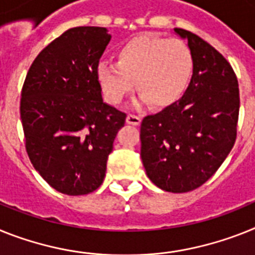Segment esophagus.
I'll return each mask as SVG.
<instances>
[{
  "label": "esophagus",
  "instance_id": "1",
  "mask_svg": "<svg viewBox=\"0 0 255 255\" xmlns=\"http://www.w3.org/2000/svg\"><path fill=\"white\" fill-rule=\"evenodd\" d=\"M126 122H127L128 124H131V126H138V124L141 123V118L137 117V115L128 114Z\"/></svg>",
  "mask_w": 255,
  "mask_h": 255
}]
</instances>
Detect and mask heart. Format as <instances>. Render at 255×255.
<instances>
[{"instance_id":"1","label":"heart","mask_w":255,"mask_h":255,"mask_svg":"<svg viewBox=\"0 0 255 255\" xmlns=\"http://www.w3.org/2000/svg\"><path fill=\"white\" fill-rule=\"evenodd\" d=\"M193 68V54L184 41L140 33L118 48L117 63L98 65L97 80L111 105L123 101L134 80L141 102L167 108L187 91Z\"/></svg>"}]
</instances>
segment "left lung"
<instances>
[{"mask_svg": "<svg viewBox=\"0 0 255 255\" xmlns=\"http://www.w3.org/2000/svg\"><path fill=\"white\" fill-rule=\"evenodd\" d=\"M194 68L183 97L141 122V159L147 177L160 189L185 193L206 183L236 140L239 83L219 51L189 31Z\"/></svg>", "mask_w": 255, "mask_h": 255, "instance_id": "obj_1", "label": "left lung"}]
</instances>
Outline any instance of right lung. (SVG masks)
Listing matches in <instances>:
<instances>
[{"label": "right lung", "instance_id": "add662e5", "mask_svg": "<svg viewBox=\"0 0 255 255\" xmlns=\"http://www.w3.org/2000/svg\"><path fill=\"white\" fill-rule=\"evenodd\" d=\"M111 36L75 27L36 57L25 76L20 119L35 170L67 196L97 189L126 114L104 102L97 67Z\"/></svg>", "mask_w": 255, "mask_h": 255}]
</instances>
